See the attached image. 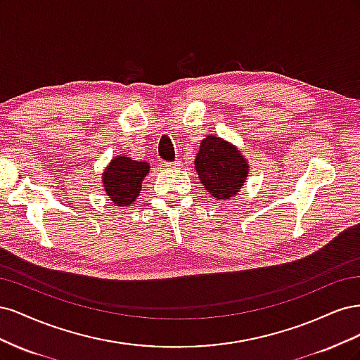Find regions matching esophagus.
<instances>
[{
	"instance_id": "obj_1",
	"label": "esophagus",
	"mask_w": 360,
	"mask_h": 360,
	"mask_svg": "<svg viewBox=\"0 0 360 360\" xmlns=\"http://www.w3.org/2000/svg\"><path fill=\"white\" fill-rule=\"evenodd\" d=\"M162 167L163 168H180L181 167V160L177 159L174 162H162Z\"/></svg>"
}]
</instances>
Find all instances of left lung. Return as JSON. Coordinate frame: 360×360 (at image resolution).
<instances>
[{
  "label": "left lung",
  "instance_id": "1",
  "mask_svg": "<svg viewBox=\"0 0 360 360\" xmlns=\"http://www.w3.org/2000/svg\"><path fill=\"white\" fill-rule=\"evenodd\" d=\"M195 168L207 192L217 200L233 198L248 176V163L237 148L213 135L201 141Z\"/></svg>",
  "mask_w": 360,
  "mask_h": 360
}]
</instances>
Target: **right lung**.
<instances>
[{"instance_id": "add662e5", "label": "right lung", "mask_w": 360, "mask_h": 360, "mask_svg": "<svg viewBox=\"0 0 360 360\" xmlns=\"http://www.w3.org/2000/svg\"><path fill=\"white\" fill-rule=\"evenodd\" d=\"M150 165L126 156L115 158L103 172V186L114 204L123 207L134 202L141 191V181L147 176Z\"/></svg>"}]
</instances>
